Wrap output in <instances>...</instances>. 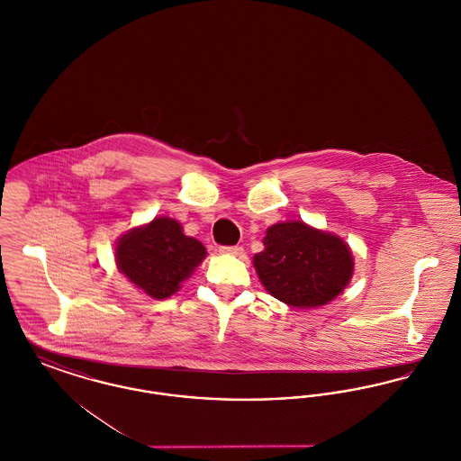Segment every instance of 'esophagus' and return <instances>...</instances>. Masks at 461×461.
I'll use <instances>...</instances> for the list:
<instances>
[{
	"label": "esophagus",
	"instance_id": "1",
	"mask_svg": "<svg viewBox=\"0 0 461 461\" xmlns=\"http://www.w3.org/2000/svg\"><path fill=\"white\" fill-rule=\"evenodd\" d=\"M221 254H228V256H235V258H243V247L240 245H230V247H220Z\"/></svg>",
	"mask_w": 461,
	"mask_h": 461
}]
</instances>
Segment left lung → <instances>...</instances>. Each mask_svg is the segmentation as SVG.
I'll return each mask as SVG.
<instances>
[{
    "mask_svg": "<svg viewBox=\"0 0 461 461\" xmlns=\"http://www.w3.org/2000/svg\"><path fill=\"white\" fill-rule=\"evenodd\" d=\"M263 243V252L254 256V267L264 288L288 306L329 304L351 280L349 245L303 221L269 226Z\"/></svg>",
    "mask_w": 461,
    "mask_h": 461,
    "instance_id": "left-lung-1",
    "label": "left lung"
}]
</instances>
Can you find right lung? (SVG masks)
<instances>
[{"label": "right lung", "instance_id": "obj_1", "mask_svg": "<svg viewBox=\"0 0 461 461\" xmlns=\"http://www.w3.org/2000/svg\"><path fill=\"white\" fill-rule=\"evenodd\" d=\"M205 256V247L186 237L181 224L171 218H155L132 228L115 247L119 271L154 299H167L177 292Z\"/></svg>", "mask_w": 461, "mask_h": 461}]
</instances>
